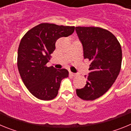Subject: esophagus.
I'll list each match as a JSON object with an SVG mask.
<instances>
[{
	"label": "esophagus",
	"mask_w": 131,
	"mask_h": 131,
	"mask_svg": "<svg viewBox=\"0 0 131 131\" xmlns=\"http://www.w3.org/2000/svg\"><path fill=\"white\" fill-rule=\"evenodd\" d=\"M69 75L73 76V77H76V76L78 75V74L77 73H72V72H69Z\"/></svg>",
	"instance_id": "esophagus-1"
}]
</instances>
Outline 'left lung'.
I'll use <instances>...</instances> for the list:
<instances>
[{
	"instance_id": "8db88e82",
	"label": "left lung",
	"mask_w": 131,
	"mask_h": 131,
	"mask_svg": "<svg viewBox=\"0 0 131 131\" xmlns=\"http://www.w3.org/2000/svg\"><path fill=\"white\" fill-rule=\"evenodd\" d=\"M83 47L84 58L91 61V72L84 88L77 95L84 100H94L104 94L119 75L122 62L121 45L115 35L98 27H76Z\"/></svg>"
}]
</instances>
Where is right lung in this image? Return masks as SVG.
I'll return each mask as SVG.
<instances>
[{"label": "right lung", "instance_id": "add662e5", "mask_svg": "<svg viewBox=\"0 0 131 131\" xmlns=\"http://www.w3.org/2000/svg\"><path fill=\"white\" fill-rule=\"evenodd\" d=\"M74 30V26L42 23L29 30L21 40L17 60L18 70L27 89L36 98L54 99L62 80L69 75L67 69H56L46 64L55 50L56 40L68 37Z\"/></svg>", "mask_w": 131, "mask_h": 131}]
</instances>
